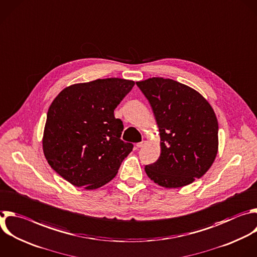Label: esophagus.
Returning <instances> with one entry per match:
<instances>
[{
    "label": "esophagus",
    "mask_w": 257,
    "mask_h": 257,
    "mask_svg": "<svg viewBox=\"0 0 257 257\" xmlns=\"http://www.w3.org/2000/svg\"><path fill=\"white\" fill-rule=\"evenodd\" d=\"M145 145V141H141V142H138L137 144H136V146L138 147V148H141V147H143Z\"/></svg>",
    "instance_id": "34e87169"
}]
</instances>
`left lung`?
Wrapping results in <instances>:
<instances>
[{
    "mask_svg": "<svg viewBox=\"0 0 257 257\" xmlns=\"http://www.w3.org/2000/svg\"><path fill=\"white\" fill-rule=\"evenodd\" d=\"M148 100L160 134L159 158L145 166L154 183L181 188L202 178L218 150V121L210 104L195 90L170 78L136 82Z\"/></svg>",
    "mask_w": 257,
    "mask_h": 257,
    "instance_id": "8db88e82",
    "label": "left lung"
}]
</instances>
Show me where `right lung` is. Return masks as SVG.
Returning <instances> with one entry per match:
<instances>
[{"label":"right lung","instance_id":"right-lung-1","mask_svg":"<svg viewBox=\"0 0 257 257\" xmlns=\"http://www.w3.org/2000/svg\"><path fill=\"white\" fill-rule=\"evenodd\" d=\"M133 80L96 79L64 89L50 105L43 136L49 165L75 187L98 189L115 178L133 144L120 137L123 122L114 110Z\"/></svg>","mask_w":257,"mask_h":257}]
</instances>
